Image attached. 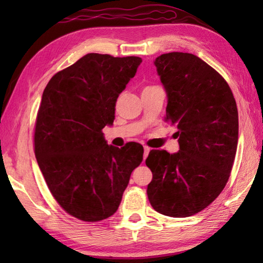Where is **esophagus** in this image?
Here are the masks:
<instances>
[{"label": "esophagus", "instance_id": "1", "mask_svg": "<svg viewBox=\"0 0 263 263\" xmlns=\"http://www.w3.org/2000/svg\"><path fill=\"white\" fill-rule=\"evenodd\" d=\"M151 152V148L147 147V146H144V160L148 157V153Z\"/></svg>", "mask_w": 263, "mask_h": 263}]
</instances>
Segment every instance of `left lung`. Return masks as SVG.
Returning <instances> with one entry per match:
<instances>
[{
	"mask_svg": "<svg viewBox=\"0 0 263 263\" xmlns=\"http://www.w3.org/2000/svg\"><path fill=\"white\" fill-rule=\"evenodd\" d=\"M154 65L167 94L164 121L177 127L180 149L151 151L147 196L155 211L184 218L210 205L226 185L237 152L238 109L229 84L198 57L166 53Z\"/></svg>",
	"mask_w": 263,
	"mask_h": 263,
	"instance_id": "obj_1",
	"label": "left lung"
}]
</instances>
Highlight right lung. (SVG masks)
<instances>
[{
	"instance_id": "right-lung-1",
	"label": "right lung",
	"mask_w": 263,
	"mask_h": 263,
	"mask_svg": "<svg viewBox=\"0 0 263 263\" xmlns=\"http://www.w3.org/2000/svg\"><path fill=\"white\" fill-rule=\"evenodd\" d=\"M141 61L88 53L57 73L43 92L34 154L53 197L78 219L112 216L142 161L140 144L115 147L102 132L114 124L116 101Z\"/></svg>"
}]
</instances>
